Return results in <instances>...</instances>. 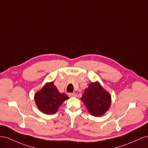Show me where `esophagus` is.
I'll list each match as a JSON object with an SVG mask.
<instances>
[{
	"label": "esophagus",
	"mask_w": 148,
	"mask_h": 148,
	"mask_svg": "<svg viewBox=\"0 0 148 148\" xmlns=\"http://www.w3.org/2000/svg\"><path fill=\"white\" fill-rule=\"evenodd\" d=\"M69 97H75V93H69V94H68Z\"/></svg>",
	"instance_id": "obj_1"
}]
</instances>
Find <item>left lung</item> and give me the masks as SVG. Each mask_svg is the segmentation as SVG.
<instances>
[{"label":"left lung","instance_id":"8db88e82","mask_svg":"<svg viewBox=\"0 0 148 148\" xmlns=\"http://www.w3.org/2000/svg\"><path fill=\"white\" fill-rule=\"evenodd\" d=\"M87 110L92 115L101 116L110 107L112 97L99 82L90 83L81 98Z\"/></svg>","mask_w":148,"mask_h":148}]
</instances>
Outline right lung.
Here are the masks:
<instances>
[{"instance_id": "obj_1", "label": "right lung", "mask_w": 148, "mask_h": 148, "mask_svg": "<svg viewBox=\"0 0 148 148\" xmlns=\"http://www.w3.org/2000/svg\"><path fill=\"white\" fill-rule=\"evenodd\" d=\"M35 102L39 110L46 115L56 113L65 100L69 99L64 93H60L53 82L46 83L41 89L36 92Z\"/></svg>"}]
</instances>
